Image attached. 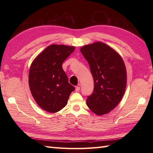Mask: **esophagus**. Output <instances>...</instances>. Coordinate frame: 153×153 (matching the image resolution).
Returning a JSON list of instances; mask_svg holds the SVG:
<instances>
[{"label":"esophagus","mask_w":153,"mask_h":153,"mask_svg":"<svg viewBox=\"0 0 153 153\" xmlns=\"http://www.w3.org/2000/svg\"><path fill=\"white\" fill-rule=\"evenodd\" d=\"M79 90H80V87H79V86L76 87V91L77 92V91H79Z\"/></svg>","instance_id":"obj_1"}]
</instances>
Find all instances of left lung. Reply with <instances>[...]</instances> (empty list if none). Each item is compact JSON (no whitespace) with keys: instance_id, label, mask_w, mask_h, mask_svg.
Masks as SVG:
<instances>
[{"instance_id":"8db88e82","label":"left lung","mask_w":153,"mask_h":153,"mask_svg":"<svg viewBox=\"0 0 153 153\" xmlns=\"http://www.w3.org/2000/svg\"><path fill=\"white\" fill-rule=\"evenodd\" d=\"M81 53L88 62L94 79V90L87 105L98 116L109 113L125 93L127 72L122 56L108 45L95 42L84 45Z\"/></svg>"}]
</instances>
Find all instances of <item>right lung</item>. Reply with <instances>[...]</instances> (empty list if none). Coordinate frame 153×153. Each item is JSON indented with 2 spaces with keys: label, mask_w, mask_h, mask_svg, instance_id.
<instances>
[{
  "label": "right lung",
  "mask_w": 153,
  "mask_h": 153,
  "mask_svg": "<svg viewBox=\"0 0 153 153\" xmlns=\"http://www.w3.org/2000/svg\"><path fill=\"white\" fill-rule=\"evenodd\" d=\"M75 47L51 45L39 54L30 66L29 86L35 102L51 113L60 111L67 105L73 85L68 82L62 63Z\"/></svg>",
  "instance_id": "obj_1"
}]
</instances>
